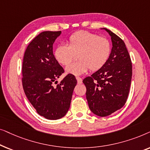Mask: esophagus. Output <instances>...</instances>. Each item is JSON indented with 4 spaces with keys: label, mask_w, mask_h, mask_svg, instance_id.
I'll use <instances>...</instances> for the list:
<instances>
[{
    "label": "esophagus",
    "mask_w": 150,
    "mask_h": 150,
    "mask_svg": "<svg viewBox=\"0 0 150 150\" xmlns=\"http://www.w3.org/2000/svg\"><path fill=\"white\" fill-rule=\"evenodd\" d=\"M76 79L77 82H78V83H79V84H81L82 83H83V80H82L81 78L76 77Z\"/></svg>",
    "instance_id": "34e87169"
}]
</instances>
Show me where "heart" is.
<instances>
[{
	"label": "heart",
	"instance_id": "obj_1",
	"mask_svg": "<svg viewBox=\"0 0 150 150\" xmlns=\"http://www.w3.org/2000/svg\"><path fill=\"white\" fill-rule=\"evenodd\" d=\"M69 45L61 44L55 49L54 55L57 62L62 65H69L78 54L79 61L66 67L65 71L75 76L100 69L107 61L110 53V43L104 37L82 30L71 35Z\"/></svg>",
	"mask_w": 150,
	"mask_h": 150
}]
</instances>
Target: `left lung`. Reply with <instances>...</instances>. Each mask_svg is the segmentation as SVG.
I'll list each match as a JSON object with an SVG mask.
<instances>
[{"label":"left lung","mask_w":150,"mask_h":150,"mask_svg":"<svg viewBox=\"0 0 150 150\" xmlns=\"http://www.w3.org/2000/svg\"><path fill=\"white\" fill-rule=\"evenodd\" d=\"M111 37L112 49L107 61L91 76L83 80L91 111L106 117L124 106L130 91L132 69L126 45L114 33L103 28Z\"/></svg>","instance_id":"left-lung-1"}]
</instances>
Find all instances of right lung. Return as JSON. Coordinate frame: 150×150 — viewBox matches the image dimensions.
<instances>
[{
  "instance_id": "right-lung-1",
  "label": "right lung",
  "mask_w": 150,
  "mask_h": 150,
  "mask_svg": "<svg viewBox=\"0 0 150 150\" xmlns=\"http://www.w3.org/2000/svg\"><path fill=\"white\" fill-rule=\"evenodd\" d=\"M61 33L44 31L36 36L26 48L22 63V86L26 98L40 115L52 120L66 115L77 83L74 76L69 74L53 85L64 72L52 50Z\"/></svg>"
}]
</instances>
